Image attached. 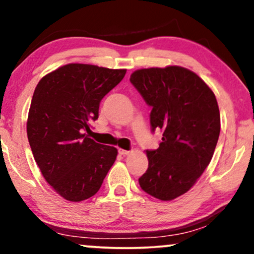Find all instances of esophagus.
I'll use <instances>...</instances> for the list:
<instances>
[{
    "instance_id": "obj_1",
    "label": "esophagus",
    "mask_w": 254,
    "mask_h": 254,
    "mask_svg": "<svg viewBox=\"0 0 254 254\" xmlns=\"http://www.w3.org/2000/svg\"><path fill=\"white\" fill-rule=\"evenodd\" d=\"M118 153L121 154V155H127V154H130V150H125V149H122V148H119Z\"/></svg>"
}]
</instances>
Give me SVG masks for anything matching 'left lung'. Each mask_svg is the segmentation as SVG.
<instances>
[{
    "label": "left lung",
    "mask_w": 254,
    "mask_h": 254,
    "mask_svg": "<svg viewBox=\"0 0 254 254\" xmlns=\"http://www.w3.org/2000/svg\"><path fill=\"white\" fill-rule=\"evenodd\" d=\"M130 82L151 107V131L162 141L147 150L148 170L138 179L144 192L172 200L188 192L210 164L220 136V110L208 84L183 66L133 71Z\"/></svg>",
    "instance_id": "left-lung-1"
}]
</instances>
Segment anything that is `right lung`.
<instances>
[{"label": "right lung", "mask_w": 254, "mask_h": 254, "mask_svg": "<svg viewBox=\"0 0 254 254\" xmlns=\"http://www.w3.org/2000/svg\"><path fill=\"white\" fill-rule=\"evenodd\" d=\"M125 69L71 63L45 75L34 89L27 137L43 177L64 199L81 202L100 189L115 164V147L89 138L100 101Z\"/></svg>", "instance_id": "right-lung-1"}]
</instances>
